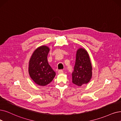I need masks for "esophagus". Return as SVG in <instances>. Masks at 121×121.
Masks as SVG:
<instances>
[{"label":"esophagus","mask_w":121,"mask_h":121,"mask_svg":"<svg viewBox=\"0 0 121 121\" xmlns=\"http://www.w3.org/2000/svg\"><path fill=\"white\" fill-rule=\"evenodd\" d=\"M63 72H64V70H62V69L59 70V71H58V73H63Z\"/></svg>","instance_id":"obj_1"}]
</instances>
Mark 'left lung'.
Listing matches in <instances>:
<instances>
[{"mask_svg": "<svg viewBox=\"0 0 121 121\" xmlns=\"http://www.w3.org/2000/svg\"><path fill=\"white\" fill-rule=\"evenodd\" d=\"M92 67L87 52L83 48H79L76 52L74 70L72 73V83L78 86L88 83L92 75Z\"/></svg>", "mask_w": 121, "mask_h": 121, "instance_id": "left-lung-1", "label": "left lung"}]
</instances>
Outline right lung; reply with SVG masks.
I'll return each instance as SVG.
<instances>
[{
	"instance_id": "add662e5",
	"label": "right lung",
	"mask_w": 121,
	"mask_h": 121,
	"mask_svg": "<svg viewBox=\"0 0 121 121\" xmlns=\"http://www.w3.org/2000/svg\"><path fill=\"white\" fill-rule=\"evenodd\" d=\"M49 48L42 46L33 52L29 63V73L37 84L44 86L54 78L56 72L49 65L47 60Z\"/></svg>"
}]
</instances>
